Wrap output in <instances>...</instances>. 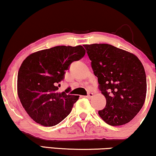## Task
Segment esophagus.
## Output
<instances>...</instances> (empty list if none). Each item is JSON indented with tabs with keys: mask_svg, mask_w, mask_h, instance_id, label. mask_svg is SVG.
Masks as SVG:
<instances>
[{
	"mask_svg": "<svg viewBox=\"0 0 156 156\" xmlns=\"http://www.w3.org/2000/svg\"><path fill=\"white\" fill-rule=\"evenodd\" d=\"M92 97H93V93H91V92H89L87 96V97L89 98V99H90V98H91Z\"/></svg>",
	"mask_w": 156,
	"mask_h": 156,
	"instance_id": "obj_1",
	"label": "esophagus"
}]
</instances>
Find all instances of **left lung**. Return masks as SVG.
<instances>
[{"mask_svg":"<svg viewBox=\"0 0 156 156\" xmlns=\"http://www.w3.org/2000/svg\"><path fill=\"white\" fill-rule=\"evenodd\" d=\"M84 47L106 100V107L98 112L99 116L111 126L130 122L146 100V76L141 62L133 53L108 44Z\"/></svg>","mask_w":156,"mask_h":156,"instance_id":"left-lung-1","label":"left lung"}]
</instances>
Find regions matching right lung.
<instances>
[{"label":"right lung","instance_id":"add662e5","mask_svg":"<svg viewBox=\"0 0 156 156\" xmlns=\"http://www.w3.org/2000/svg\"><path fill=\"white\" fill-rule=\"evenodd\" d=\"M85 52L82 45L56 46L32 53L23 62L18 74V95L36 123L53 126L71 112L80 96L58 92L59 82L70 64L82 59Z\"/></svg>","mask_w":156,"mask_h":156}]
</instances>
